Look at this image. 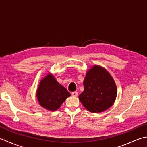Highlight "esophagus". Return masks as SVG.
I'll list each match as a JSON object with an SVG mask.
<instances>
[{
    "mask_svg": "<svg viewBox=\"0 0 147 147\" xmlns=\"http://www.w3.org/2000/svg\"><path fill=\"white\" fill-rule=\"evenodd\" d=\"M71 95H72L73 96H77L78 95V92L77 91L72 92H71Z\"/></svg>",
    "mask_w": 147,
    "mask_h": 147,
    "instance_id": "esophagus-1",
    "label": "esophagus"
}]
</instances>
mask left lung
Wrapping results in <instances>:
<instances>
[{"label":"left lung","instance_id":"1","mask_svg":"<svg viewBox=\"0 0 147 147\" xmlns=\"http://www.w3.org/2000/svg\"><path fill=\"white\" fill-rule=\"evenodd\" d=\"M84 90L79 96L88 111L103 112L111 107L117 96V87L113 78L100 66L95 65L86 73L83 82Z\"/></svg>","mask_w":147,"mask_h":147}]
</instances>
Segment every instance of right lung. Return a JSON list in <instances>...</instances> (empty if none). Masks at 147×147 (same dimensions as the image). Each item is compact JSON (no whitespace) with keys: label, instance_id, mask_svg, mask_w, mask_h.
Listing matches in <instances>:
<instances>
[{"label":"right lung","instance_id":"obj_1","mask_svg":"<svg viewBox=\"0 0 147 147\" xmlns=\"http://www.w3.org/2000/svg\"><path fill=\"white\" fill-rule=\"evenodd\" d=\"M70 92L59 84L51 74H48L40 82L37 91L38 103L49 110H56L60 107Z\"/></svg>","mask_w":147,"mask_h":147}]
</instances>
